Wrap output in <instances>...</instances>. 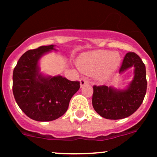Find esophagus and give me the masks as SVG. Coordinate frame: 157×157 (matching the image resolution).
<instances>
[{"instance_id":"obj_1","label":"esophagus","mask_w":157,"mask_h":157,"mask_svg":"<svg viewBox=\"0 0 157 157\" xmlns=\"http://www.w3.org/2000/svg\"><path fill=\"white\" fill-rule=\"evenodd\" d=\"M87 83H88V82H87V80H86V78L80 79V86H81V87H83V86H84V85L87 84Z\"/></svg>"}]
</instances>
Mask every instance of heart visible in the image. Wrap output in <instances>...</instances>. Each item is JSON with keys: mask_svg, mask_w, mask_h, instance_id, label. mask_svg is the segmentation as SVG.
Returning <instances> with one entry per match:
<instances>
[{"mask_svg": "<svg viewBox=\"0 0 157 157\" xmlns=\"http://www.w3.org/2000/svg\"><path fill=\"white\" fill-rule=\"evenodd\" d=\"M121 60L118 52L98 50L82 54L77 59V65L82 72L92 74L98 71L99 78L107 79L117 71Z\"/></svg>", "mask_w": 157, "mask_h": 157, "instance_id": "heart-1", "label": "heart"}]
</instances>
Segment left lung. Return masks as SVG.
Here are the masks:
<instances>
[{
  "instance_id": "8db88e82",
  "label": "left lung",
  "mask_w": 157,
  "mask_h": 157,
  "mask_svg": "<svg viewBox=\"0 0 157 157\" xmlns=\"http://www.w3.org/2000/svg\"><path fill=\"white\" fill-rule=\"evenodd\" d=\"M134 68V77L126 88L93 86L92 103L100 116L107 119H121L132 115L140 106L147 91L146 67L134 52L126 54L119 74Z\"/></svg>"
}]
</instances>
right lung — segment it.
Here are the masks:
<instances>
[{
	"label": "right lung",
	"mask_w": 157,
	"mask_h": 157,
	"mask_svg": "<svg viewBox=\"0 0 157 157\" xmlns=\"http://www.w3.org/2000/svg\"><path fill=\"white\" fill-rule=\"evenodd\" d=\"M52 51H57L55 45L27 51L20 57L13 73L16 102L35 121H50L62 116L72 96L80 89V82L40 72L41 58Z\"/></svg>",
	"instance_id": "1"
}]
</instances>
